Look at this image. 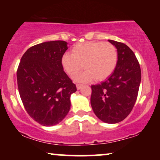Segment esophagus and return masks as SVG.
<instances>
[{
	"label": "esophagus",
	"instance_id": "obj_1",
	"mask_svg": "<svg viewBox=\"0 0 160 160\" xmlns=\"http://www.w3.org/2000/svg\"><path fill=\"white\" fill-rule=\"evenodd\" d=\"M76 86H77V88H78V90H80V89L81 88L82 86H83V85H82V84H79V83H78V84L76 85Z\"/></svg>",
	"mask_w": 160,
	"mask_h": 160
}]
</instances>
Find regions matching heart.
<instances>
[{
  "instance_id": "b5f03b06",
  "label": "heart",
  "mask_w": 160,
  "mask_h": 160,
  "mask_svg": "<svg viewBox=\"0 0 160 160\" xmlns=\"http://www.w3.org/2000/svg\"><path fill=\"white\" fill-rule=\"evenodd\" d=\"M118 52L114 44L108 42H86L76 44L71 54L61 57V66L69 76L73 77L82 69L85 71L74 77L78 82H90L95 78L102 81L112 74L118 63Z\"/></svg>"
}]
</instances>
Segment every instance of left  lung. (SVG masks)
Listing matches in <instances>:
<instances>
[{
  "label": "left lung",
  "mask_w": 160,
  "mask_h": 160,
  "mask_svg": "<svg viewBox=\"0 0 160 160\" xmlns=\"http://www.w3.org/2000/svg\"><path fill=\"white\" fill-rule=\"evenodd\" d=\"M118 52L116 69L105 81L91 86V105L96 116L108 123L126 118L137 99L141 70L133 51L125 44L108 40Z\"/></svg>",
  "instance_id": "obj_1"
}]
</instances>
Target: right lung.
<instances>
[{
  "label": "right lung",
  "mask_w": 160,
  "mask_h": 160,
  "mask_svg": "<svg viewBox=\"0 0 160 160\" xmlns=\"http://www.w3.org/2000/svg\"><path fill=\"white\" fill-rule=\"evenodd\" d=\"M68 49L65 41L38 44L23 54L17 71L18 90L25 109L40 124L54 126L69 111L77 91L61 66Z\"/></svg>",
  "instance_id": "right-lung-1"
}]
</instances>
